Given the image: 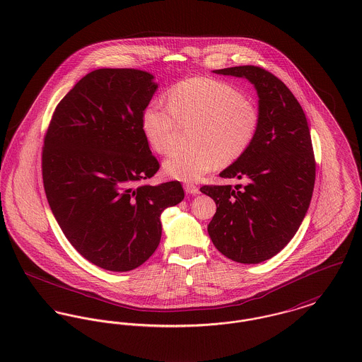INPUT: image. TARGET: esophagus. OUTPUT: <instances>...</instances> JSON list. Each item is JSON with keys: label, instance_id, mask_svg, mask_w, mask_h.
I'll return each instance as SVG.
<instances>
[{"label": "esophagus", "instance_id": "obj_1", "mask_svg": "<svg viewBox=\"0 0 362 362\" xmlns=\"http://www.w3.org/2000/svg\"><path fill=\"white\" fill-rule=\"evenodd\" d=\"M185 190H186V193H187V194H199V189H198L195 185H192V183L185 185Z\"/></svg>", "mask_w": 362, "mask_h": 362}]
</instances>
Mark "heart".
I'll list each match as a JSON object with an SVG mask.
<instances>
[{
  "mask_svg": "<svg viewBox=\"0 0 362 362\" xmlns=\"http://www.w3.org/2000/svg\"><path fill=\"white\" fill-rule=\"evenodd\" d=\"M168 106L150 103L141 127L160 154L173 150L180 125H194L193 148L177 150L164 163L169 177L195 182L222 163L241 158L259 129V112L241 90L215 78L195 77L168 92Z\"/></svg>",
  "mask_w": 362,
  "mask_h": 362,
  "instance_id": "1",
  "label": "heart"
}]
</instances>
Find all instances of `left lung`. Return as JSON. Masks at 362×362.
<instances>
[{
  "label": "left lung",
  "mask_w": 362,
  "mask_h": 362,
  "mask_svg": "<svg viewBox=\"0 0 362 362\" xmlns=\"http://www.w3.org/2000/svg\"><path fill=\"white\" fill-rule=\"evenodd\" d=\"M214 73L244 77L259 96V129L248 151L221 172L247 186H202L216 202L208 233L234 262H264L293 238L306 216L315 182V160L306 115L288 86L257 66Z\"/></svg>",
  "instance_id": "8db88e82"
}]
</instances>
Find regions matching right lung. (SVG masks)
Wrapping results in <instances>:
<instances>
[{
  "mask_svg": "<svg viewBox=\"0 0 362 362\" xmlns=\"http://www.w3.org/2000/svg\"><path fill=\"white\" fill-rule=\"evenodd\" d=\"M135 69L86 74L56 106L42 147L47 199L63 234L110 272L143 264L161 240V214L180 182L139 185L160 169L141 118L158 85Z\"/></svg>",
  "mask_w": 362,
  "mask_h": 362,
  "instance_id": "add662e5",
  "label": "right lung"
}]
</instances>
